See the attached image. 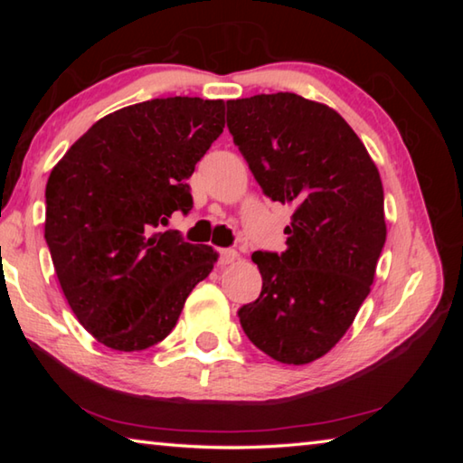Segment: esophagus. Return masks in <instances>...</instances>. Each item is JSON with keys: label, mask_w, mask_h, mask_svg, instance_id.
Returning <instances> with one entry per match:
<instances>
[{"label": "esophagus", "mask_w": 463, "mask_h": 463, "mask_svg": "<svg viewBox=\"0 0 463 463\" xmlns=\"http://www.w3.org/2000/svg\"><path fill=\"white\" fill-rule=\"evenodd\" d=\"M234 261H239V253L232 249H221V263L222 265H231Z\"/></svg>", "instance_id": "34e87169"}]
</instances>
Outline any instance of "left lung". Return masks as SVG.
Returning a JSON list of instances; mask_svg holds the SVG:
<instances>
[{"instance_id":"8db88e82","label":"left lung","mask_w":463,"mask_h":463,"mask_svg":"<svg viewBox=\"0 0 463 463\" xmlns=\"http://www.w3.org/2000/svg\"><path fill=\"white\" fill-rule=\"evenodd\" d=\"M257 184L294 208L284 253H253L261 294L239 310L249 341L279 364L328 354L370 294L386 242L383 187L365 145L333 108L296 93L226 101Z\"/></svg>"}]
</instances>
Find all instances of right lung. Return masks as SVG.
I'll return each instance as SVG.
<instances>
[{
  "mask_svg": "<svg viewBox=\"0 0 463 463\" xmlns=\"http://www.w3.org/2000/svg\"><path fill=\"white\" fill-rule=\"evenodd\" d=\"M224 128V101L156 98L99 118L52 167L44 239L85 331L116 351L165 339L218 253L163 231Z\"/></svg>",
  "mask_w": 463,
  "mask_h": 463,
  "instance_id": "obj_1",
  "label": "right lung"
}]
</instances>
